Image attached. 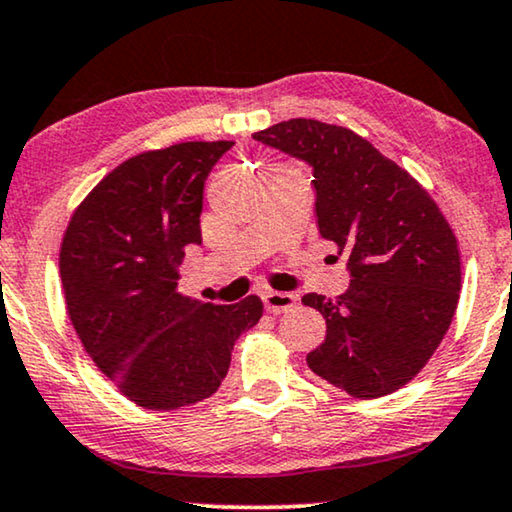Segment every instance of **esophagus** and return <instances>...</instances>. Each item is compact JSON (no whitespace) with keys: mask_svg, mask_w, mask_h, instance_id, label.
<instances>
[{"mask_svg":"<svg viewBox=\"0 0 512 512\" xmlns=\"http://www.w3.org/2000/svg\"><path fill=\"white\" fill-rule=\"evenodd\" d=\"M262 301L269 313H287L292 311L294 304H297V297L290 292H276V290H264L262 292Z\"/></svg>","mask_w":512,"mask_h":512,"instance_id":"obj_1","label":"esophagus"}]
</instances>
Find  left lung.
Segmentation results:
<instances>
[{
    "mask_svg": "<svg viewBox=\"0 0 512 512\" xmlns=\"http://www.w3.org/2000/svg\"><path fill=\"white\" fill-rule=\"evenodd\" d=\"M253 139L313 169L320 236L348 255V290L301 299L327 320L308 366L355 399L392 394L422 371L457 311L462 262L448 220L406 169L348 127L292 118Z\"/></svg>",
    "mask_w": 512,
    "mask_h": 512,
    "instance_id": "8db88e82",
    "label": "left lung"
}]
</instances>
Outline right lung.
<instances>
[{
    "mask_svg": "<svg viewBox=\"0 0 512 512\" xmlns=\"http://www.w3.org/2000/svg\"><path fill=\"white\" fill-rule=\"evenodd\" d=\"M234 141H187L129 157L71 218L60 250L69 318L97 369L136 406L178 410L218 392L259 297L204 304L178 292L201 246L204 183Z\"/></svg>",
    "mask_w": 512,
    "mask_h": 512,
    "instance_id": "add662e5",
    "label": "right lung"
}]
</instances>
